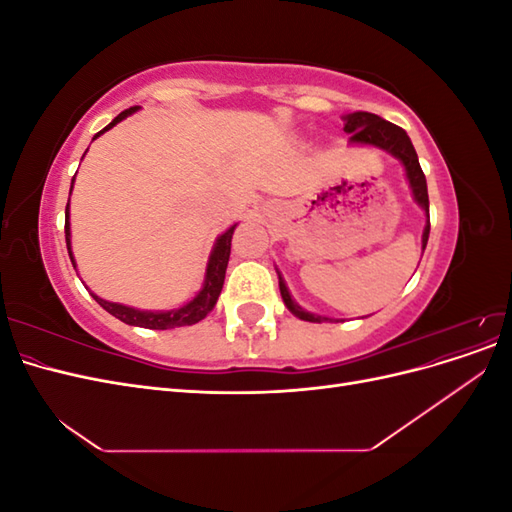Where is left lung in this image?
Wrapping results in <instances>:
<instances>
[{
	"instance_id": "8db88e82",
	"label": "left lung",
	"mask_w": 512,
	"mask_h": 512,
	"mask_svg": "<svg viewBox=\"0 0 512 512\" xmlns=\"http://www.w3.org/2000/svg\"><path fill=\"white\" fill-rule=\"evenodd\" d=\"M342 119H344V132L350 134V138H348L350 145L376 147L380 151L389 153V156H393L395 160L401 162V166H404L414 203L425 211V218H427L425 228H423V252H425L427 239H429V196H427V181L423 175V168H421V164H418V156H416L410 136L406 134V130H401L399 126H395V123L386 121L374 113L356 111V113L344 115ZM277 280H280L282 299H284V305L288 307L290 314H294L305 322H342V320H335L329 316H318V314L307 312L305 307H301L297 301L292 299V294H290L280 271H277Z\"/></svg>"
}]
</instances>
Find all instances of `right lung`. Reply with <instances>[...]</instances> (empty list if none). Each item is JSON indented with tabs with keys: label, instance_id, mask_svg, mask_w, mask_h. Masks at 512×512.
I'll return each instance as SVG.
<instances>
[{
	"label": "right lung",
	"instance_id": "right-lung-1",
	"mask_svg": "<svg viewBox=\"0 0 512 512\" xmlns=\"http://www.w3.org/2000/svg\"><path fill=\"white\" fill-rule=\"evenodd\" d=\"M136 111H138V106H132V108H128V111L119 113L111 123H108L104 130H100L94 136V141L100 134H104L106 130H111L113 126H117L119 121L134 115ZM72 185H74V177H72ZM72 185H70V194H72ZM235 228H237V224H232L226 232H222V235L215 239L213 250H211L209 260H207L203 288L198 290V294L192 301H188L177 309H162V312H151V309H136V307H130V305H123V303L104 301L102 297H98V294L91 292L87 286L85 288L89 290L91 297H94L106 309L108 314H113L121 322L132 324V327L156 329V331L175 329V327H190V324H196L203 318H207V314L215 307V303H218V297H220L222 286H224L226 267H228V258H230V241H232V232H235ZM66 245H68L72 267L76 269V260H74V254H72V232H70V198H68V205H66ZM76 273H79V271H76Z\"/></svg>",
	"mask_w": 512,
	"mask_h": 512
}]
</instances>
